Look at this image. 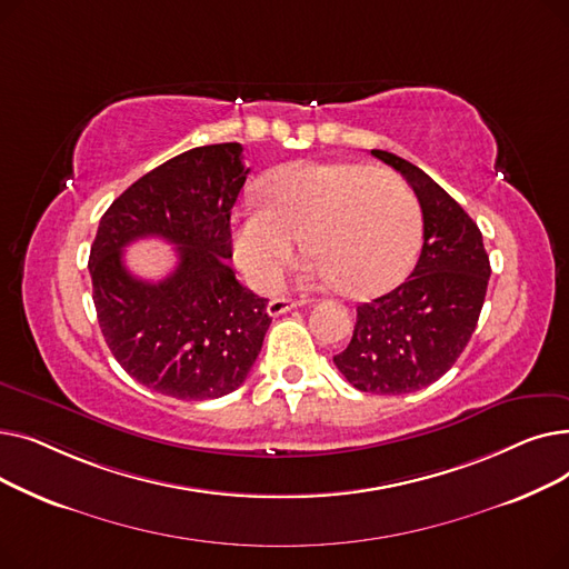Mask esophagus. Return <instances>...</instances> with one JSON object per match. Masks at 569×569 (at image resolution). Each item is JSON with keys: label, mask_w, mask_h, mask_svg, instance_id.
Returning <instances> with one entry per match:
<instances>
[{"label": "esophagus", "mask_w": 569, "mask_h": 569, "mask_svg": "<svg viewBox=\"0 0 569 569\" xmlns=\"http://www.w3.org/2000/svg\"><path fill=\"white\" fill-rule=\"evenodd\" d=\"M302 302H295V300H288V297H274V300L267 302V313L269 316H281L290 309H297Z\"/></svg>", "instance_id": "obj_1"}]
</instances>
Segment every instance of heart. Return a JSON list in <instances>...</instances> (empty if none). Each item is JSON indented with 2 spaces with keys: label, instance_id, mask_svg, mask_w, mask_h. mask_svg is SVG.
Wrapping results in <instances>:
<instances>
[{
  "label": "heart",
  "instance_id": "1",
  "mask_svg": "<svg viewBox=\"0 0 569 569\" xmlns=\"http://www.w3.org/2000/svg\"><path fill=\"white\" fill-rule=\"evenodd\" d=\"M264 207L234 217L232 251L258 288H274L305 237L316 256L307 281L352 297L395 286L420 244V207L387 168L348 161H297L269 172Z\"/></svg>",
  "mask_w": 569,
  "mask_h": 569
}]
</instances>
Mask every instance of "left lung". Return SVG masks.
Wrapping results in <instances>:
<instances>
[{
    "mask_svg": "<svg viewBox=\"0 0 569 569\" xmlns=\"http://www.w3.org/2000/svg\"><path fill=\"white\" fill-rule=\"evenodd\" d=\"M406 177L422 207L425 244L410 277L357 307L337 369L360 392L408 395L452 369L468 346L491 277L482 232L463 207L410 161L371 149Z\"/></svg>",
    "mask_w": 569,
    "mask_h": 569,
    "instance_id": "1",
    "label": "left lung"
}]
</instances>
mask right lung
Instances as JSON below:
<instances>
[{"instance_id":"obj_1","label":"right lung","mask_w":569,"mask_h":569,"mask_svg":"<svg viewBox=\"0 0 569 569\" xmlns=\"http://www.w3.org/2000/svg\"><path fill=\"white\" fill-rule=\"evenodd\" d=\"M247 174L239 142L196 147L142 174L101 217L89 253L99 327L119 367L159 395H230L262 348L267 300L228 264L230 209ZM142 236L178 251V267L157 284L123 264V247Z\"/></svg>"}]
</instances>
